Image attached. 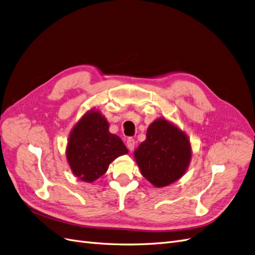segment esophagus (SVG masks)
<instances>
[{
	"label": "esophagus",
	"instance_id": "34e87169",
	"mask_svg": "<svg viewBox=\"0 0 255 255\" xmlns=\"http://www.w3.org/2000/svg\"><path fill=\"white\" fill-rule=\"evenodd\" d=\"M135 139L134 138H132V137H129V138H128V140H127V146H128V149L129 150V151H132L134 148H135Z\"/></svg>",
	"mask_w": 255,
	"mask_h": 255
}]
</instances>
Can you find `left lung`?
<instances>
[{"label": "left lung", "mask_w": 255, "mask_h": 255, "mask_svg": "<svg viewBox=\"0 0 255 255\" xmlns=\"http://www.w3.org/2000/svg\"><path fill=\"white\" fill-rule=\"evenodd\" d=\"M142 175L156 187H164L185 173L191 157L188 138L165 119L154 121L145 140L134 153Z\"/></svg>", "instance_id": "8db88e82"}]
</instances>
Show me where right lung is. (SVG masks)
<instances>
[{
  "label": "right lung",
  "instance_id": "1",
  "mask_svg": "<svg viewBox=\"0 0 255 255\" xmlns=\"http://www.w3.org/2000/svg\"><path fill=\"white\" fill-rule=\"evenodd\" d=\"M127 153L120 138L110 133L104 117L91 112L72 129L66 155L72 172L82 181L91 183L107 171L114 159Z\"/></svg>",
  "mask_w": 255,
  "mask_h": 255
}]
</instances>
